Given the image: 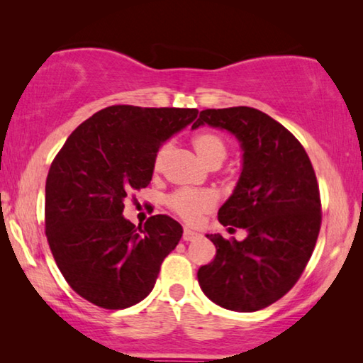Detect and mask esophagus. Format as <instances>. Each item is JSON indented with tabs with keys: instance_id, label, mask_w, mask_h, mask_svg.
<instances>
[{
	"instance_id": "1",
	"label": "esophagus",
	"mask_w": 363,
	"mask_h": 363,
	"mask_svg": "<svg viewBox=\"0 0 363 363\" xmlns=\"http://www.w3.org/2000/svg\"><path fill=\"white\" fill-rule=\"evenodd\" d=\"M200 237V233L199 232H195V230H190V229H184V233H182V238L186 242H194V240H196V238Z\"/></svg>"
}]
</instances>
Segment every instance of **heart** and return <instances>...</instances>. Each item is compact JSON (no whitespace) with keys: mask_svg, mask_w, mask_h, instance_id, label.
<instances>
[{"mask_svg":"<svg viewBox=\"0 0 363 363\" xmlns=\"http://www.w3.org/2000/svg\"><path fill=\"white\" fill-rule=\"evenodd\" d=\"M194 147L205 163L211 168L219 167L227 157L225 140L216 133L206 131L200 133L194 138ZM171 152V144L167 143L160 145L155 157H153V169L160 171ZM219 196L213 189H179L168 196V206L177 216L189 224L199 223L205 213L211 211L218 205Z\"/></svg>","mask_w":363,"mask_h":363,"instance_id":"b5f03b06","label":"heart"}]
</instances>
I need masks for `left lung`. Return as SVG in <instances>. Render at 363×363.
<instances>
[{"label":"left lung","mask_w":363,"mask_h":363,"mask_svg":"<svg viewBox=\"0 0 363 363\" xmlns=\"http://www.w3.org/2000/svg\"><path fill=\"white\" fill-rule=\"evenodd\" d=\"M201 125L240 140V179L218 219L230 230L247 229L248 237L237 242L208 233L216 256L196 277L206 296L224 309L259 311L291 290L315 248L322 205L314 168L299 140L257 108L201 110L192 130Z\"/></svg>","instance_id":"1"}]
</instances>
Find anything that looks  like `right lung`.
Returning a JSON list of instances; mask_svg holds the SVG:
<instances>
[{"label": "right lung", "instance_id": "obj_1", "mask_svg": "<svg viewBox=\"0 0 363 363\" xmlns=\"http://www.w3.org/2000/svg\"><path fill=\"white\" fill-rule=\"evenodd\" d=\"M196 113L174 107L102 108L52 160L46 179L48 243L67 284L89 303L104 309L138 304L179 243L177 220L155 214L136 227L123 218V201L149 186L160 145Z\"/></svg>", "mask_w": 363, "mask_h": 363}]
</instances>
